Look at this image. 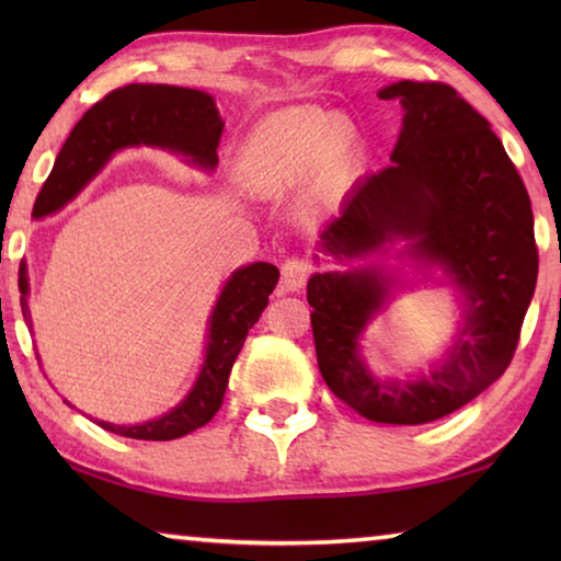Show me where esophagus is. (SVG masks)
I'll return each mask as SVG.
<instances>
[{"label":"esophagus","instance_id":"34e87169","mask_svg":"<svg viewBox=\"0 0 561 561\" xmlns=\"http://www.w3.org/2000/svg\"><path fill=\"white\" fill-rule=\"evenodd\" d=\"M311 274V264L307 260L291 257L282 264V289L284 291H299L307 284Z\"/></svg>","mask_w":561,"mask_h":561}]
</instances>
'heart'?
<instances>
[{"label":"heart","instance_id":"b5f03b06","mask_svg":"<svg viewBox=\"0 0 561 561\" xmlns=\"http://www.w3.org/2000/svg\"><path fill=\"white\" fill-rule=\"evenodd\" d=\"M351 123L339 113L297 108L264 121L247 138L237 173L247 187L287 190L319 178L324 190L344 183L351 165Z\"/></svg>","mask_w":561,"mask_h":561}]
</instances>
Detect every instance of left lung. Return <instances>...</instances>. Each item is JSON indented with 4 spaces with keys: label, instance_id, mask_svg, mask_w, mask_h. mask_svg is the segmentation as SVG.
<instances>
[{
    "label": "left lung",
    "instance_id": "8db88e82",
    "mask_svg": "<svg viewBox=\"0 0 561 561\" xmlns=\"http://www.w3.org/2000/svg\"><path fill=\"white\" fill-rule=\"evenodd\" d=\"M378 99L401 101L393 163L358 180L321 232V252L354 262L396 240L440 264L465 294V327L445 364L417 381H378L358 336L393 282L378 270L314 274L307 284L319 371L368 421L421 425L458 411L505 374L535 294L539 254L527 187L490 123L440 81H398Z\"/></svg>",
    "mask_w": 561,
    "mask_h": 561
}]
</instances>
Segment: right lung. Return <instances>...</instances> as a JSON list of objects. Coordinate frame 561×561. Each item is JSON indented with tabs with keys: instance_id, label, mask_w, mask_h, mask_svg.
<instances>
[{
	"instance_id": "right-lung-1",
	"label": "right lung",
	"mask_w": 561,
	"mask_h": 561,
	"mask_svg": "<svg viewBox=\"0 0 561 561\" xmlns=\"http://www.w3.org/2000/svg\"><path fill=\"white\" fill-rule=\"evenodd\" d=\"M222 126L215 101L205 91L165 87V83H128L111 91L83 113L71 136L66 138L54 170L36 195L32 217L39 220L61 210L108 163L116 150L128 146L163 148L213 170L217 165ZM277 282L279 270L267 262H254L237 270L215 304L203 368L183 403L156 421L140 425L99 421L101 428L136 440H175L210 423L222 405L234 358L242 351L250 329L262 317ZM19 291H22L24 321L32 329L30 304H26L30 294L26 267L19 270Z\"/></svg>"
}]
</instances>
